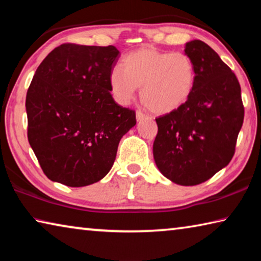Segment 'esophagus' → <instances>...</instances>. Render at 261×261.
Listing matches in <instances>:
<instances>
[{
  "instance_id": "obj_1",
  "label": "esophagus",
  "mask_w": 261,
  "mask_h": 261,
  "mask_svg": "<svg viewBox=\"0 0 261 261\" xmlns=\"http://www.w3.org/2000/svg\"><path fill=\"white\" fill-rule=\"evenodd\" d=\"M136 117H137V121H141V120H144V118L148 117V115L143 113V112H141V110H137Z\"/></svg>"
}]
</instances>
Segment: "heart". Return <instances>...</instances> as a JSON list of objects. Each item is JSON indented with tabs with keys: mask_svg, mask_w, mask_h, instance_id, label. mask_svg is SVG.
<instances>
[{
	"mask_svg": "<svg viewBox=\"0 0 261 261\" xmlns=\"http://www.w3.org/2000/svg\"><path fill=\"white\" fill-rule=\"evenodd\" d=\"M108 83L117 103H129L140 87L141 101L149 110L168 114L191 96L196 71L192 61L183 53L143 47L123 57L121 69L110 71Z\"/></svg>",
	"mask_w": 261,
	"mask_h": 261,
	"instance_id": "b5f03b06",
	"label": "heart"
}]
</instances>
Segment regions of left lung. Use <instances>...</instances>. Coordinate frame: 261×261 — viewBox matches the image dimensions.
<instances>
[{
	"label": "left lung",
	"instance_id": "obj_1",
	"mask_svg": "<svg viewBox=\"0 0 261 261\" xmlns=\"http://www.w3.org/2000/svg\"><path fill=\"white\" fill-rule=\"evenodd\" d=\"M185 54L196 71L192 94L178 109L155 118L153 155L163 176L189 187L210 179L230 162L244 106L235 73L207 43L190 41Z\"/></svg>",
	"mask_w": 261,
	"mask_h": 261
}]
</instances>
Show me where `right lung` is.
Wrapping results in <instances>:
<instances>
[{
    "instance_id": "add662e5",
    "label": "right lung",
    "mask_w": 261,
    "mask_h": 261,
    "mask_svg": "<svg viewBox=\"0 0 261 261\" xmlns=\"http://www.w3.org/2000/svg\"><path fill=\"white\" fill-rule=\"evenodd\" d=\"M120 51L63 43L46 56L26 94L28 138L43 173L72 188L102 179L118 143L136 125L135 110L109 91Z\"/></svg>"
}]
</instances>
